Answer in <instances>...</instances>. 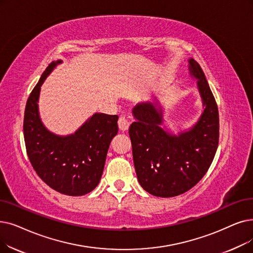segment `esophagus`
Returning <instances> with one entry per match:
<instances>
[{
	"instance_id": "34e87169",
	"label": "esophagus",
	"mask_w": 253,
	"mask_h": 253,
	"mask_svg": "<svg viewBox=\"0 0 253 253\" xmlns=\"http://www.w3.org/2000/svg\"><path fill=\"white\" fill-rule=\"evenodd\" d=\"M118 125H119L120 130L126 131L129 128V121L127 120V118L125 116H121L118 121Z\"/></svg>"
}]
</instances>
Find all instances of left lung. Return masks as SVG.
Here are the masks:
<instances>
[{"mask_svg": "<svg viewBox=\"0 0 253 253\" xmlns=\"http://www.w3.org/2000/svg\"><path fill=\"white\" fill-rule=\"evenodd\" d=\"M190 74L205 106L199 122L178 136L161 128L162 111L151 102L137 104L130 125L133 162L140 186L152 195L172 197L191 189L206 174L219 140V114L200 64L189 60Z\"/></svg>", "mask_w": 253, "mask_h": 253, "instance_id": "1", "label": "left lung"}]
</instances>
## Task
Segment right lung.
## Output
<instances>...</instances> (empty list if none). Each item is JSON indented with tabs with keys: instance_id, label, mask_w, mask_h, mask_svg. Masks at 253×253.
<instances>
[{
	"instance_id": "1",
	"label": "right lung",
	"mask_w": 253,
	"mask_h": 253,
	"mask_svg": "<svg viewBox=\"0 0 253 253\" xmlns=\"http://www.w3.org/2000/svg\"><path fill=\"white\" fill-rule=\"evenodd\" d=\"M51 62L31 92L25 111L24 136L28 157L41 180L62 194L81 196L96 188L109 144L118 133V116L95 114L75 133L53 134L38 112L40 86L57 64Z\"/></svg>"
}]
</instances>
